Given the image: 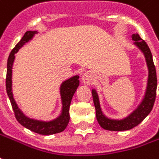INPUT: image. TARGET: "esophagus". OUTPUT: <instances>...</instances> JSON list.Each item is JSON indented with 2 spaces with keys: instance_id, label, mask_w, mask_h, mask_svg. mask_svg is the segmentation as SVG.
I'll return each instance as SVG.
<instances>
[{
  "instance_id": "obj_1",
  "label": "esophagus",
  "mask_w": 159,
  "mask_h": 159,
  "mask_svg": "<svg viewBox=\"0 0 159 159\" xmlns=\"http://www.w3.org/2000/svg\"><path fill=\"white\" fill-rule=\"evenodd\" d=\"M92 81H93V77L91 76V74L89 72H85V73H83V76H82V82H83L84 84H91L92 83Z\"/></svg>"
}]
</instances>
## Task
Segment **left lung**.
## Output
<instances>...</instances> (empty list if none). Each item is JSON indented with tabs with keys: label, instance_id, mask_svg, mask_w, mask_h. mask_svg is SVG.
<instances>
[{
	"label": "left lung",
	"instance_id": "obj_1",
	"mask_svg": "<svg viewBox=\"0 0 159 159\" xmlns=\"http://www.w3.org/2000/svg\"><path fill=\"white\" fill-rule=\"evenodd\" d=\"M132 39L133 40L135 41L134 45L138 46L139 49L144 53L146 64L148 67V81H147L146 91H145V96L142 100L141 103L132 114H130L127 117L123 120H112V119L107 118L102 114L101 106H100L98 95L95 89L92 90V96H93V101L95 104L97 121L102 128L108 130V131H118L119 132V131L130 130L135 127L139 123H141L144 120V119L150 114L155 102L156 92H157V73H156L155 65L153 63L151 50L147 44L139 37L138 33L133 34Z\"/></svg>",
	"mask_w": 159,
	"mask_h": 159
}]
</instances>
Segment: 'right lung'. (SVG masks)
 Masks as SVG:
<instances>
[{"label": "right lung", "mask_w": 159, "mask_h": 159, "mask_svg": "<svg viewBox=\"0 0 159 159\" xmlns=\"http://www.w3.org/2000/svg\"><path fill=\"white\" fill-rule=\"evenodd\" d=\"M37 33V31H27L25 32L24 36L22 37L20 41L15 45L12 52L10 53L8 59H7V77H6V89L7 95L9 97L10 102L14 112L15 118L20 124L25 126V128L33 131L34 133L42 134V135H51L57 133L63 132L68 125L70 120V106L71 102L72 97L76 92V89L79 86V76H74L70 79L64 81L61 84L60 95L62 100V111L61 114L57 118L51 120H35L25 116L22 113L20 109L18 107V105L14 101L12 91V68L15 58V53H17L19 49H20L25 45L26 42L31 40L34 34Z\"/></svg>", "instance_id": "add662e5"}]
</instances>
